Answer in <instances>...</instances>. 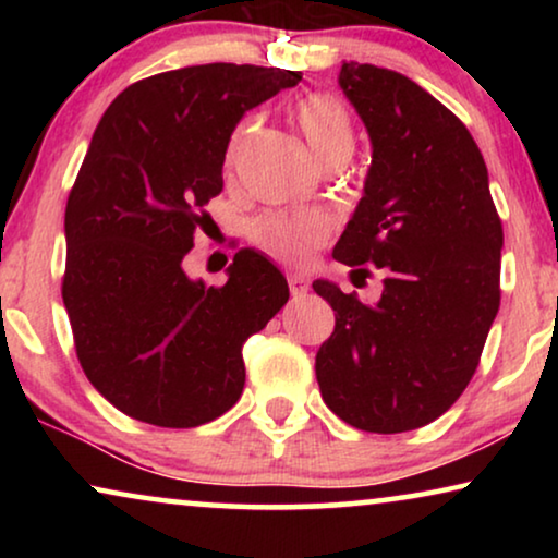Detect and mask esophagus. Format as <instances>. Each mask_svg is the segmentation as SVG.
I'll return each mask as SVG.
<instances>
[{
  "label": "esophagus",
  "mask_w": 558,
  "mask_h": 558,
  "mask_svg": "<svg viewBox=\"0 0 558 558\" xmlns=\"http://www.w3.org/2000/svg\"><path fill=\"white\" fill-rule=\"evenodd\" d=\"M287 281H289V292H292L294 300H300V296L310 292V281L300 277V274H292V277H289Z\"/></svg>",
  "instance_id": "esophagus-1"
}]
</instances>
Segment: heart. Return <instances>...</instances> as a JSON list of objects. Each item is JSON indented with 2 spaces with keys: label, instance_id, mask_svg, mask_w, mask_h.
Here are the masks:
<instances>
[{
  "label": "heart",
  "instance_id": "heart-1",
  "mask_svg": "<svg viewBox=\"0 0 558 558\" xmlns=\"http://www.w3.org/2000/svg\"><path fill=\"white\" fill-rule=\"evenodd\" d=\"M292 113L319 165L330 157L353 155L355 124L342 98L332 94L304 96L302 101H296ZM254 117H246L233 129L226 147V167L235 165L251 129H254ZM330 220L319 213H266L251 223V239L258 246L269 248L281 262L294 266L307 264L315 251L330 239Z\"/></svg>",
  "mask_w": 558,
  "mask_h": 558
}]
</instances>
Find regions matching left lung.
Segmentation results:
<instances>
[{"instance_id": "1", "label": "left lung", "mask_w": 558, "mask_h": 558, "mask_svg": "<svg viewBox=\"0 0 558 558\" xmlns=\"http://www.w3.org/2000/svg\"><path fill=\"white\" fill-rule=\"evenodd\" d=\"M338 83L373 155L332 256L386 277L373 304L332 281L312 284L335 310L317 384L355 429L411 432L445 414L477 368L500 307L502 226L485 159L447 106L407 75L353 60Z\"/></svg>"}]
</instances>
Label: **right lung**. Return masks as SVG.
Instances as JSON below:
<instances>
[{
    "label": "right lung",
    "instance_id": "add662e5",
    "mask_svg": "<svg viewBox=\"0 0 558 558\" xmlns=\"http://www.w3.org/2000/svg\"><path fill=\"white\" fill-rule=\"evenodd\" d=\"M300 81L190 65L132 83L98 121L65 205L63 302L83 373L126 416L190 429L241 399V348L287 304L284 274L241 248L226 284L205 287L182 258L223 190L235 124Z\"/></svg>",
    "mask_w": 558,
    "mask_h": 558
}]
</instances>
